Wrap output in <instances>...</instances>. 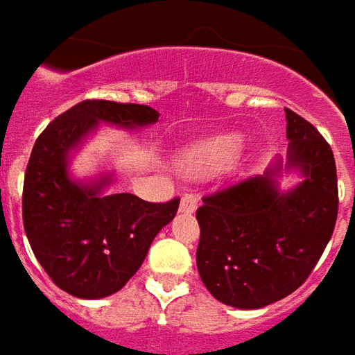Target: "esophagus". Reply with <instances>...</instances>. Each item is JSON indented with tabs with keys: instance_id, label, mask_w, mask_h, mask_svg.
I'll return each mask as SVG.
<instances>
[{
	"instance_id": "obj_1",
	"label": "esophagus",
	"mask_w": 355,
	"mask_h": 355,
	"mask_svg": "<svg viewBox=\"0 0 355 355\" xmlns=\"http://www.w3.org/2000/svg\"><path fill=\"white\" fill-rule=\"evenodd\" d=\"M198 209V199L191 193H185L180 201V213H196Z\"/></svg>"
}]
</instances>
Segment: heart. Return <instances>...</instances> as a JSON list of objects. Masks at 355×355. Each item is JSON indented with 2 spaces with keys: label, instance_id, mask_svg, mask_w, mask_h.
<instances>
[{
  "label": "heart",
  "instance_id": "obj_1",
  "mask_svg": "<svg viewBox=\"0 0 355 355\" xmlns=\"http://www.w3.org/2000/svg\"><path fill=\"white\" fill-rule=\"evenodd\" d=\"M241 146H243V138L239 134L217 136L211 140L193 144L191 148L184 150L175 164L178 170L185 175L201 178L231 164L239 156Z\"/></svg>",
  "mask_w": 355,
  "mask_h": 355
}]
</instances>
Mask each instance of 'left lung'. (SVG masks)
I'll return each instance as SVG.
<instances>
[{
    "instance_id": "8db88e82",
    "label": "left lung",
    "mask_w": 355,
    "mask_h": 355,
    "mask_svg": "<svg viewBox=\"0 0 355 355\" xmlns=\"http://www.w3.org/2000/svg\"><path fill=\"white\" fill-rule=\"evenodd\" d=\"M286 112V159L263 175L203 199L198 270L205 288L227 306L254 310L293 294L312 272L338 217L332 148L302 116ZM284 173L301 182L279 189Z\"/></svg>"
}]
</instances>
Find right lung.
<instances>
[{
  "instance_id": "right-lung-1",
  "label": "right lung",
  "mask_w": 355,
  "mask_h": 355,
  "mask_svg": "<svg viewBox=\"0 0 355 355\" xmlns=\"http://www.w3.org/2000/svg\"><path fill=\"white\" fill-rule=\"evenodd\" d=\"M156 122L150 106L83 101L37 138L23 184V225L37 261L64 293L87 300L118 293L175 217L180 199L108 193L114 171L89 180L71 173L73 156L101 124L136 132Z\"/></svg>"
}]
</instances>
